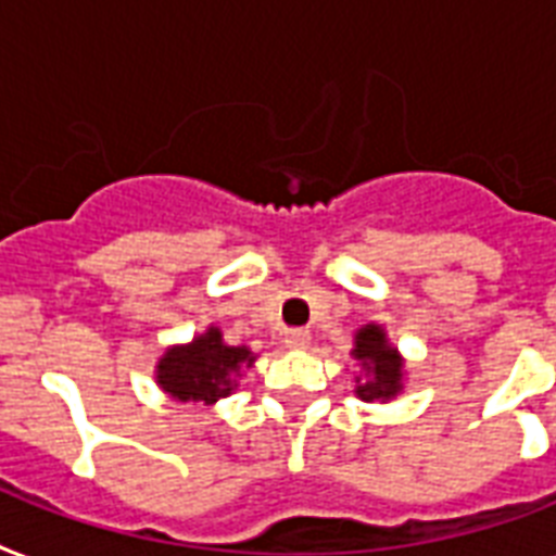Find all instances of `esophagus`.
<instances>
[{
	"mask_svg": "<svg viewBox=\"0 0 556 556\" xmlns=\"http://www.w3.org/2000/svg\"><path fill=\"white\" fill-rule=\"evenodd\" d=\"M312 343V334L305 329H288L286 331V346L288 349H305Z\"/></svg>",
	"mask_w": 556,
	"mask_h": 556,
	"instance_id": "obj_1",
	"label": "esophagus"
}]
</instances>
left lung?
<instances>
[{"mask_svg":"<svg viewBox=\"0 0 556 556\" xmlns=\"http://www.w3.org/2000/svg\"><path fill=\"white\" fill-rule=\"evenodd\" d=\"M352 355L366 369V378H357V395L364 401H389L401 389V361L395 349L387 346L380 326H366L357 331Z\"/></svg>","mask_w":556,"mask_h":556,"instance_id":"8db88e82","label":"left lung"}]
</instances>
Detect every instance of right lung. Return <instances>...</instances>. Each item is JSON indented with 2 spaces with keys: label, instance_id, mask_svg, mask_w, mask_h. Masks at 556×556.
I'll return each instance as SVG.
<instances>
[{
  "label": "right lung",
  "instance_id": "1",
  "mask_svg": "<svg viewBox=\"0 0 556 556\" xmlns=\"http://www.w3.org/2000/svg\"><path fill=\"white\" fill-rule=\"evenodd\" d=\"M242 364L251 366V349L225 346L222 331L207 329L190 346L169 349L159 364V383L178 401L213 404L233 392Z\"/></svg>",
  "mask_w": 556,
  "mask_h": 556
}]
</instances>
